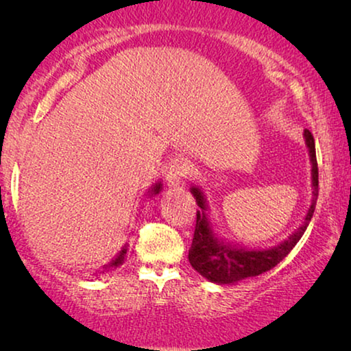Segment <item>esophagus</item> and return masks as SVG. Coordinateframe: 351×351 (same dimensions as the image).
<instances>
[{
	"label": "esophagus",
	"mask_w": 351,
	"mask_h": 351,
	"mask_svg": "<svg viewBox=\"0 0 351 351\" xmlns=\"http://www.w3.org/2000/svg\"><path fill=\"white\" fill-rule=\"evenodd\" d=\"M190 172V165L186 160H176L169 166L166 174L167 186H179Z\"/></svg>",
	"instance_id": "34e87169"
}]
</instances>
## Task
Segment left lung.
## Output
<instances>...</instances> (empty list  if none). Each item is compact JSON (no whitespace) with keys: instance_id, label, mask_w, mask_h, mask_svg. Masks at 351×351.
<instances>
[{"instance_id":"8db88e82","label":"left lung","mask_w":351,"mask_h":351,"mask_svg":"<svg viewBox=\"0 0 351 351\" xmlns=\"http://www.w3.org/2000/svg\"><path fill=\"white\" fill-rule=\"evenodd\" d=\"M304 141L311 166V203L299 228L275 246L265 249L247 247L220 238L219 233H215L214 223L210 220V210L204 191L199 185L191 184L190 191L201 210L196 213L195 238L189 251V261L201 276L215 285H237L247 278L258 276L271 270L299 243L313 217L316 199H318V162H316L315 138L308 129L304 131Z\"/></svg>"}]
</instances>
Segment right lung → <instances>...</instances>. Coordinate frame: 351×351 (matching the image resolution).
Wrapping results in <instances>:
<instances>
[{
	"label": "right lung",
	"instance_id": "1",
	"mask_svg": "<svg viewBox=\"0 0 351 351\" xmlns=\"http://www.w3.org/2000/svg\"><path fill=\"white\" fill-rule=\"evenodd\" d=\"M161 189H162V182H161V179L158 180V182H155V184H153L150 189H148V191H147V198H153V196H156L158 193H160L161 191ZM128 246L129 244L126 243L124 244V246L121 247V251H119L117 256H114L112 261H110L108 263H105V265L102 267V273H108V271H113V270H117L118 267H121L123 263H124V261H126V257H128Z\"/></svg>",
	"mask_w": 351,
	"mask_h": 351
}]
</instances>
